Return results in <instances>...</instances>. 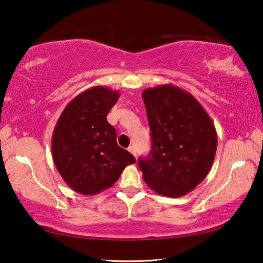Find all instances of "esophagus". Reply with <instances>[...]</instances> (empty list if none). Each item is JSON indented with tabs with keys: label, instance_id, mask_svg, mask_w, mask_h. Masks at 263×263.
<instances>
[{
	"label": "esophagus",
	"instance_id": "esophagus-1",
	"mask_svg": "<svg viewBox=\"0 0 263 263\" xmlns=\"http://www.w3.org/2000/svg\"><path fill=\"white\" fill-rule=\"evenodd\" d=\"M128 149V152H130V153H132L133 155H135V157H137V151H136V146H130V147H128L127 148Z\"/></svg>",
	"mask_w": 263,
	"mask_h": 263
}]
</instances>
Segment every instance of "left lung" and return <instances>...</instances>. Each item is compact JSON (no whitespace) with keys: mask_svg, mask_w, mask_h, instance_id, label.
I'll return each mask as SVG.
<instances>
[{"mask_svg":"<svg viewBox=\"0 0 263 263\" xmlns=\"http://www.w3.org/2000/svg\"><path fill=\"white\" fill-rule=\"evenodd\" d=\"M152 149L139 158L151 189L181 197L205 179L215 160L217 132L210 116L195 97L174 84L142 91Z\"/></svg>","mask_w":263,"mask_h":263,"instance_id":"obj_1","label":"left lung"}]
</instances>
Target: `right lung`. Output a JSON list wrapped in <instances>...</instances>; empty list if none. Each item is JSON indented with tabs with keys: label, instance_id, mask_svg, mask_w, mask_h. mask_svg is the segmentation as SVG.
Returning a JSON list of instances; mask_svg holds the SVG:
<instances>
[{
	"label": "right lung",
	"instance_id": "1",
	"mask_svg": "<svg viewBox=\"0 0 263 263\" xmlns=\"http://www.w3.org/2000/svg\"><path fill=\"white\" fill-rule=\"evenodd\" d=\"M119 99L117 90L96 86L69 102L52 136V158L69 188L96 195L115 184L136 159L116 141V130L106 121Z\"/></svg>",
	"mask_w": 263,
	"mask_h": 263
}]
</instances>
